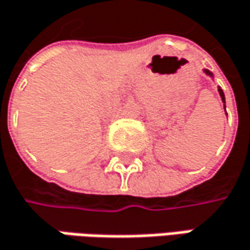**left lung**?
Returning a JSON list of instances; mask_svg holds the SVG:
<instances>
[{"instance_id": "left-lung-1", "label": "left lung", "mask_w": 250, "mask_h": 250, "mask_svg": "<svg viewBox=\"0 0 250 250\" xmlns=\"http://www.w3.org/2000/svg\"><path fill=\"white\" fill-rule=\"evenodd\" d=\"M204 72H205V73H207V75H209V76H212V73H211V72H209V70H208V69H205V70H204ZM218 90H219V95H221V97H222V102H224V103H225V95H224V92H222V89H221V87H219V89H218Z\"/></svg>"}]
</instances>
